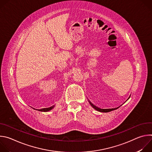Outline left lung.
<instances>
[{"label": "left lung", "mask_w": 152, "mask_h": 152, "mask_svg": "<svg viewBox=\"0 0 152 152\" xmlns=\"http://www.w3.org/2000/svg\"><path fill=\"white\" fill-rule=\"evenodd\" d=\"M90 103V104L93 106V107H94V109L99 112H102V113H108V112H110V111H114V110H115L117 109H118V108L120 107H115V108H112V109H101V108H99L97 106H96L95 105H94L93 104H92L91 102Z\"/></svg>", "instance_id": "obj_1"}]
</instances>
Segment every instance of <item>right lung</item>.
Instances as JSON below:
<instances>
[{
	"mask_svg": "<svg viewBox=\"0 0 152 152\" xmlns=\"http://www.w3.org/2000/svg\"><path fill=\"white\" fill-rule=\"evenodd\" d=\"M53 107V106H51L50 107L42 108V109H41V110H38V111H42V112H48V111L51 110ZM34 110H35V109H34Z\"/></svg>",
	"mask_w": 152,
	"mask_h": 152,
	"instance_id": "1",
	"label": "right lung"
}]
</instances>
